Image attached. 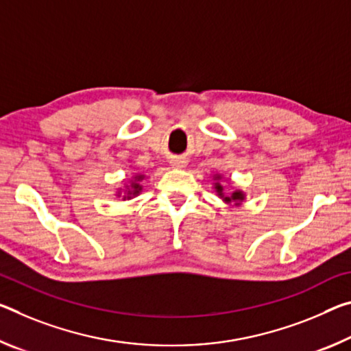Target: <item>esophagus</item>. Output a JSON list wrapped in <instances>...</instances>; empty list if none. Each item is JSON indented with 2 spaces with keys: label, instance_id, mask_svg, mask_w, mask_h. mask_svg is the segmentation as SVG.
<instances>
[{
  "label": "esophagus",
  "instance_id": "esophagus-1",
  "mask_svg": "<svg viewBox=\"0 0 351 351\" xmlns=\"http://www.w3.org/2000/svg\"><path fill=\"white\" fill-rule=\"evenodd\" d=\"M170 164H171V167H173V169H184L187 162L182 158H173L170 160Z\"/></svg>",
  "mask_w": 351,
  "mask_h": 351
}]
</instances>
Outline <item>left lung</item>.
I'll return each instance as SVG.
<instances>
[{
  "instance_id": "left-lung-1",
  "label": "left lung",
  "mask_w": 351,
  "mask_h": 351,
  "mask_svg": "<svg viewBox=\"0 0 351 351\" xmlns=\"http://www.w3.org/2000/svg\"><path fill=\"white\" fill-rule=\"evenodd\" d=\"M215 180H220V175H215L214 176ZM215 192H217V195H219L221 199H223L225 203H228V204H236V206H239L241 204L243 199H245V193H243L242 191H234L231 193L230 197L228 195H225V192H223V186L220 184V181H217L215 182Z\"/></svg>"
}]
</instances>
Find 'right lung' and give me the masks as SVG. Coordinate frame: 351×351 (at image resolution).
<instances>
[{
  "label": "right lung",
  "mask_w": 351,
  "mask_h": 351,
  "mask_svg": "<svg viewBox=\"0 0 351 351\" xmlns=\"http://www.w3.org/2000/svg\"><path fill=\"white\" fill-rule=\"evenodd\" d=\"M143 178H145V175H136V176H132L131 184L126 186V192H125L126 195L123 197V199H131L132 197H136V195H138V193L142 192L141 181L143 180Z\"/></svg>",
  "instance_id": "obj_1"
}]
</instances>
